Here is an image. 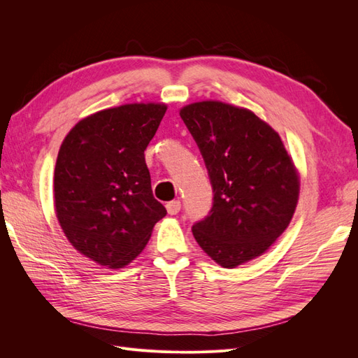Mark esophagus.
Instances as JSON below:
<instances>
[{
  "label": "esophagus",
  "instance_id": "obj_1",
  "mask_svg": "<svg viewBox=\"0 0 358 358\" xmlns=\"http://www.w3.org/2000/svg\"><path fill=\"white\" fill-rule=\"evenodd\" d=\"M166 208H167V212H169L170 215H178L179 210H180V201H179V200L169 201Z\"/></svg>",
  "mask_w": 358,
  "mask_h": 358
}]
</instances>
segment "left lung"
Returning a JSON list of instances; mask_svg holds the SVG:
<instances>
[{
  "label": "left lung",
  "mask_w": 358,
  "mask_h": 358,
  "mask_svg": "<svg viewBox=\"0 0 358 358\" xmlns=\"http://www.w3.org/2000/svg\"><path fill=\"white\" fill-rule=\"evenodd\" d=\"M179 113L213 188L210 213L192 225L197 243L225 268L263 255L287 230L300 194L299 170L282 140L245 107L206 100Z\"/></svg>",
  "instance_id": "8db88e82"
}]
</instances>
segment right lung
Returning <instances> with one entry per match:
<instances>
[{
    "mask_svg": "<svg viewBox=\"0 0 358 358\" xmlns=\"http://www.w3.org/2000/svg\"><path fill=\"white\" fill-rule=\"evenodd\" d=\"M164 103H131L86 116L59 148L53 204L76 251L109 268H122L143 251L167 210L155 200L145 150Z\"/></svg>",
    "mask_w": 358,
    "mask_h": 358,
    "instance_id": "obj_1",
    "label": "right lung"
}]
</instances>
